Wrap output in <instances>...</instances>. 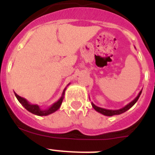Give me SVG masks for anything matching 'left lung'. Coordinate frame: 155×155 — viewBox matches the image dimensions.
Returning <instances> with one entry per match:
<instances>
[{"label":"left lung","instance_id":"8db88e82","mask_svg":"<svg viewBox=\"0 0 155 155\" xmlns=\"http://www.w3.org/2000/svg\"><path fill=\"white\" fill-rule=\"evenodd\" d=\"M141 92H142V90L140 91L137 96L136 98H134V99L133 100L132 102H130L129 104H127V105H125L124 107H123V108H122V109H115V110H113V109H103V108H100V107H98V106H96V105H94V104L93 103V102H91V105H92V107L94 108V110L97 111L98 113H102V114L104 115V116H115V115H120V114H122V113H125L126 111H127V110H128V109H130V108L132 107L133 105H134V104H135L137 102V100H138V98H139L140 95L141 94Z\"/></svg>","mask_w":155,"mask_h":155}]
</instances>
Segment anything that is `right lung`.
<instances>
[{"instance_id":"1","label":"right lung","mask_w":155,"mask_h":155,"mask_svg":"<svg viewBox=\"0 0 155 155\" xmlns=\"http://www.w3.org/2000/svg\"><path fill=\"white\" fill-rule=\"evenodd\" d=\"M68 85H69V84H68ZM66 88H67V87L64 88V91H63L62 93V96L60 98V99H59L57 102H56L55 103H53L50 107H49L46 109H41L40 107H39L38 105H34V104L29 103V102H28L25 98H22V97L21 96H19L18 94H16L15 92V94L17 99L18 100V102H20V103L24 106L25 109H26L28 112L33 113V114L35 115H37V116H48V115H50L51 114V113H54V112H56V111L58 110V109H60L61 104H62L63 99H64V94H65Z\"/></svg>"}]
</instances>
